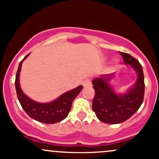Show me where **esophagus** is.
Returning <instances> with one entry per match:
<instances>
[{
  "mask_svg": "<svg viewBox=\"0 0 159 159\" xmlns=\"http://www.w3.org/2000/svg\"><path fill=\"white\" fill-rule=\"evenodd\" d=\"M83 86L84 87H91V81L90 79H86L83 81Z\"/></svg>",
  "mask_w": 159,
  "mask_h": 159,
  "instance_id": "obj_1",
  "label": "esophagus"
}]
</instances>
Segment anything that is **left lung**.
<instances>
[{
  "mask_svg": "<svg viewBox=\"0 0 159 159\" xmlns=\"http://www.w3.org/2000/svg\"><path fill=\"white\" fill-rule=\"evenodd\" d=\"M120 53L125 64L130 65L138 75L136 83L127 92L117 94L113 91L109 84L113 74L103 75L92 81L95 91L92 109L98 119L109 124H117L127 120L139 110L144 99V74L141 64L129 54Z\"/></svg>",
  "mask_w": 159,
  "mask_h": 159,
  "instance_id": "8db88e82",
  "label": "left lung"
}]
</instances>
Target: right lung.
<instances>
[{
    "mask_svg": "<svg viewBox=\"0 0 159 159\" xmlns=\"http://www.w3.org/2000/svg\"><path fill=\"white\" fill-rule=\"evenodd\" d=\"M29 55L25 56L24 58L20 62L17 72L16 74L15 87L18 100L28 116L40 123L53 124L61 121L68 116L71 108V103L78 93L81 92L83 86L80 85L75 89L63 93L54 101L49 103H43L33 101L23 93L20 86L19 81L20 71L22 63L23 60L26 59Z\"/></svg>",
    "mask_w": 159,
    "mask_h": 159,
    "instance_id": "obj_1",
    "label": "right lung"
}]
</instances>
